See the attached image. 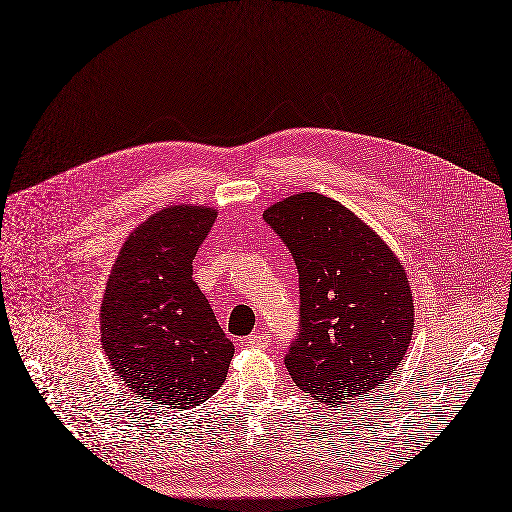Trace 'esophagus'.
I'll return each mask as SVG.
<instances>
[{
    "label": "esophagus",
    "instance_id": "1",
    "mask_svg": "<svg viewBox=\"0 0 512 512\" xmlns=\"http://www.w3.org/2000/svg\"><path fill=\"white\" fill-rule=\"evenodd\" d=\"M246 344L248 346H254V348H266L270 344V334L266 332H254L246 338Z\"/></svg>",
    "mask_w": 512,
    "mask_h": 512
}]
</instances>
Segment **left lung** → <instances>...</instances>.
<instances>
[{"label": "left lung", "instance_id": "obj_1", "mask_svg": "<svg viewBox=\"0 0 512 512\" xmlns=\"http://www.w3.org/2000/svg\"><path fill=\"white\" fill-rule=\"evenodd\" d=\"M299 272V336L285 357L299 389L328 406L361 400L398 369L414 303L398 256L338 201L299 192L264 211Z\"/></svg>", "mask_w": 512, "mask_h": 512}]
</instances>
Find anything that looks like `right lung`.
Returning a JSON list of instances; mask_svg holds the SVG:
<instances>
[{
  "instance_id": "add662e5",
  "label": "right lung",
  "mask_w": 512,
  "mask_h": 512,
  "mask_svg": "<svg viewBox=\"0 0 512 512\" xmlns=\"http://www.w3.org/2000/svg\"><path fill=\"white\" fill-rule=\"evenodd\" d=\"M215 209L174 205L125 242L100 307L102 348L125 385L149 404L188 410L223 385L233 344L192 281V260Z\"/></svg>"
}]
</instances>
